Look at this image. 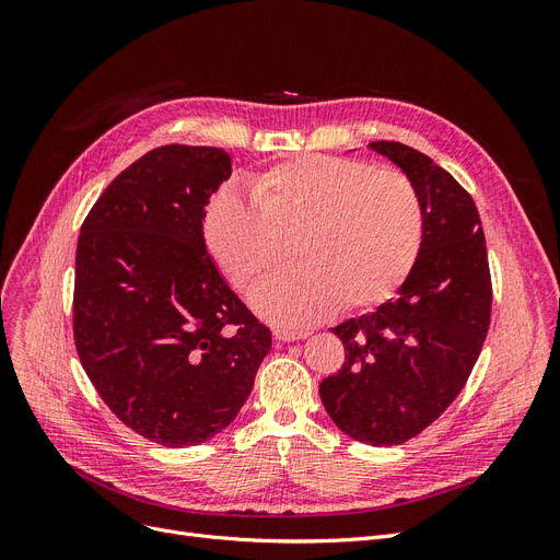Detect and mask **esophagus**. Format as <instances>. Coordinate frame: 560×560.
I'll return each mask as SVG.
<instances>
[{"label":"esophagus","mask_w":560,"mask_h":560,"mask_svg":"<svg viewBox=\"0 0 560 560\" xmlns=\"http://www.w3.org/2000/svg\"><path fill=\"white\" fill-rule=\"evenodd\" d=\"M272 336H275V340H279V342H295V340L306 338V336H308V331H298V329L277 327V329L272 331Z\"/></svg>","instance_id":"esophagus-1"}]
</instances>
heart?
I'll list each match as a JSON object with an SVG mask.
<instances>
[{"mask_svg":"<svg viewBox=\"0 0 560 560\" xmlns=\"http://www.w3.org/2000/svg\"><path fill=\"white\" fill-rule=\"evenodd\" d=\"M252 199L218 190L201 235L226 279L254 292L290 260H302L256 292L254 308L275 325H313L338 304L368 311L388 302L418 260L424 209L397 170L336 156H300L256 174Z\"/></svg>","mask_w":560,"mask_h":560,"instance_id":"b5f03b06","label":"heart"}]
</instances>
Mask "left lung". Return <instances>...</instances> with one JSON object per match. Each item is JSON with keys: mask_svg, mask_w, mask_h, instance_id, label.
Returning <instances> with one entry per match:
<instances>
[{"mask_svg": "<svg viewBox=\"0 0 560 560\" xmlns=\"http://www.w3.org/2000/svg\"><path fill=\"white\" fill-rule=\"evenodd\" d=\"M370 150L418 188L422 247L393 300L331 329L347 354L319 399L342 433L390 447L424 431L463 390L488 334L492 288L475 199L413 147L378 140Z\"/></svg>", "mask_w": 560, "mask_h": 560, "instance_id": "left-lung-1", "label": "left lung"}]
</instances>
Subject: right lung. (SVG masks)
Masks as SVG:
<instances>
[{
  "label": "right lung",
  "instance_id": "obj_1",
  "mask_svg": "<svg viewBox=\"0 0 560 560\" xmlns=\"http://www.w3.org/2000/svg\"><path fill=\"white\" fill-rule=\"evenodd\" d=\"M229 176L224 150L165 144L117 174L81 224L77 354L113 413L165 447L226 429L272 347L201 235Z\"/></svg>",
  "mask_w": 560,
  "mask_h": 560
}]
</instances>
